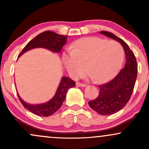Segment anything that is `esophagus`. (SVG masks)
Listing matches in <instances>:
<instances>
[{
	"label": "esophagus",
	"mask_w": 149,
	"mask_h": 149,
	"mask_svg": "<svg viewBox=\"0 0 149 149\" xmlns=\"http://www.w3.org/2000/svg\"><path fill=\"white\" fill-rule=\"evenodd\" d=\"M76 86L77 87H81V88H83V87L86 86V85L84 84V83H80L79 82H77L76 83Z\"/></svg>",
	"instance_id": "34e87169"
}]
</instances>
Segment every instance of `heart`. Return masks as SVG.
Here are the masks:
<instances>
[{"label": "heart", "mask_w": 149, "mask_h": 149, "mask_svg": "<svg viewBox=\"0 0 149 149\" xmlns=\"http://www.w3.org/2000/svg\"><path fill=\"white\" fill-rule=\"evenodd\" d=\"M71 51L63 54V62L73 78L86 71L94 82L109 81L118 73L124 58V49L116 41H108L99 37H85L71 45Z\"/></svg>", "instance_id": "b5f03b06"}]
</instances>
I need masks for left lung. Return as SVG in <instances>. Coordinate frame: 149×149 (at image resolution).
I'll list each match as a JSON object with an SVG mask.
<instances>
[{
    "instance_id": "left-lung-1",
    "label": "left lung",
    "mask_w": 149,
    "mask_h": 149,
    "mask_svg": "<svg viewBox=\"0 0 149 149\" xmlns=\"http://www.w3.org/2000/svg\"><path fill=\"white\" fill-rule=\"evenodd\" d=\"M100 33L119 42L126 57L123 69L110 82L99 85V95L88 102L90 107L100 115L109 116L121 110L130 99L137 76V63L134 53L123 40L106 31H102Z\"/></svg>"
}]
</instances>
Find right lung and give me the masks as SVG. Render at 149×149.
<instances>
[{"label":"right lung","instance_id":"add662e5","mask_svg":"<svg viewBox=\"0 0 149 149\" xmlns=\"http://www.w3.org/2000/svg\"><path fill=\"white\" fill-rule=\"evenodd\" d=\"M66 39H67L66 36L59 35L50 31H46L38 35L30 42H29L24 48L22 49L19 57L27 51L37 47L47 49L53 52H60L63 46L66 44ZM75 86H76L75 81L68 77H62L54 96L50 100L44 104H28L22 100L18 93L17 95L22 105L27 110L37 116L47 117L52 115L58 109H60L61 106L62 105L66 98L68 90Z\"/></svg>","mask_w":149,"mask_h":149}]
</instances>
